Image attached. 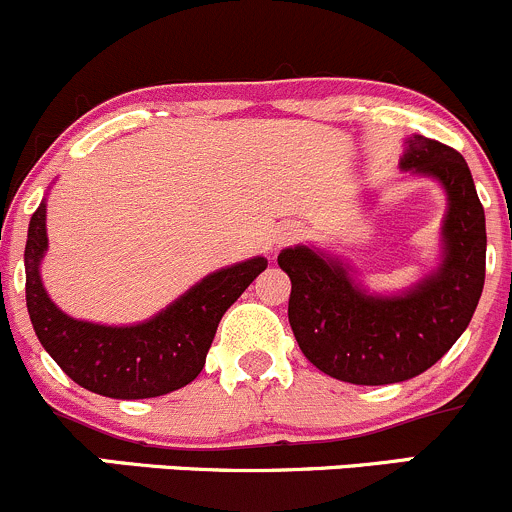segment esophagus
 <instances>
[{
	"label": "esophagus",
	"instance_id": "34e87169",
	"mask_svg": "<svg viewBox=\"0 0 512 512\" xmlns=\"http://www.w3.org/2000/svg\"><path fill=\"white\" fill-rule=\"evenodd\" d=\"M299 235H301L299 225H284L282 233H279V238H277V245H282V242H287V240L299 238Z\"/></svg>",
	"mask_w": 512,
	"mask_h": 512
}]
</instances>
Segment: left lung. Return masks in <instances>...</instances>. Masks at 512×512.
<instances>
[{
    "instance_id": "1",
    "label": "left lung",
    "mask_w": 512,
    "mask_h": 512,
    "mask_svg": "<svg viewBox=\"0 0 512 512\" xmlns=\"http://www.w3.org/2000/svg\"><path fill=\"white\" fill-rule=\"evenodd\" d=\"M405 174L434 179L446 193L439 265L400 294H373L343 257L309 245L277 262L292 279L289 324L301 353L331 378L390 385L424 373L469 326L486 279V215L466 159L412 134Z\"/></svg>"
}]
</instances>
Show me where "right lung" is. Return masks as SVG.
<instances>
[{
	"mask_svg": "<svg viewBox=\"0 0 512 512\" xmlns=\"http://www.w3.org/2000/svg\"><path fill=\"white\" fill-rule=\"evenodd\" d=\"M48 250L46 198L29 220L24 267L26 309L46 353L63 373L95 395L144 400L174 392L198 378L225 311L267 270L265 257L215 270L152 319L132 326L80 321L58 309L41 282Z\"/></svg>",
	"mask_w": 512,
	"mask_h": 512,
	"instance_id": "right-lung-1",
	"label": "right lung"
}]
</instances>
